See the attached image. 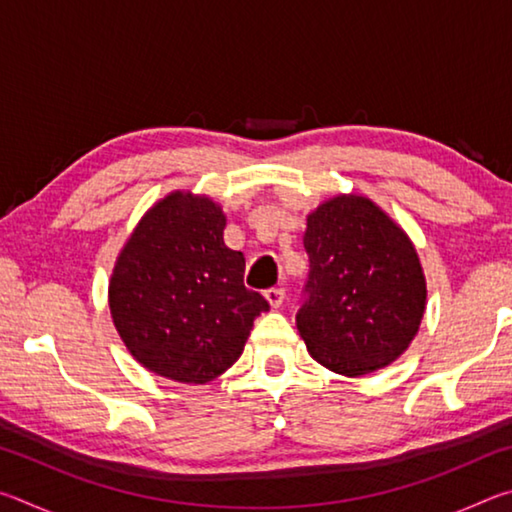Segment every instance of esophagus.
<instances>
[{"label": "esophagus", "instance_id": "1", "mask_svg": "<svg viewBox=\"0 0 512 512\" xmlns=\"http://www.w3.org/2000/svg\"><path fill=\"white\" fill-rule=\"evenodd\" d=\"M264 298L268 300V305H271L273 309L282 307V302H284V289H268V291H264Z\"/></svg>", "mask_w": 512, "mask_h": 512}]
</instances>
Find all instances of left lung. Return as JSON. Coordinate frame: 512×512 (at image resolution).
<instances>
[{
  "mask_svg": "<svg viewBox=\"0 0 512 512\" xmlns=\"http://www.w3.org/2000/svg\"><path fill=\"white\" fill-rule=\"evenodd\" d=\"M307 300L296 323L320 366L361 377L391 366L418 334L427 280L409 235L377 203L339 194L307 216Z\"/></svg>",
  "mask_w": 512,
  "mask_h": 512,
  "instance_id": "8db88e82",
  "label": "left lung"
}]
</instances>
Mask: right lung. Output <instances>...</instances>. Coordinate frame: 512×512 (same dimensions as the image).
Returning a JSON list of instances; mask_svg holds the SVG:
<instances>
[{"mask_svg":"<svg viewBox=\"0 0 512 512\" xmlns=\"http://www.w3.org/2000/svg\"><path fill=\"white\" fill-rule=\"evenodd\" d=\"M225 214L212 198L171 192L135 225L108 284L121 341L146 370L207 384L235 363L268 311L244 287L246 259L223 241Z\"/></svg>","mask_w":512,"mask_h":512,"instance_id":"right-lung-1","label":"right lung"}]
</instances>
